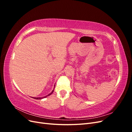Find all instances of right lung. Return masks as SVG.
<instances>
[{
  "instance_id": "add662e5",
  "label": "right lung",
  "mask_w": 132,
  "mask_h": 132,
  "mask_svg": "<svg viewBox=\"0 0 132 132\" xmlns=\"http://www.w3.org/2000/svg\"><path fill=\"white\" fill-rule=\"evenodd\" d=\"M53 91H54V90H53L52 91L51 93H50V94H48V95L46 96H44V97H32V98H35V99H36V100H39V99H42V98H45V97H47V96H48L51 95L52 94Z\"/></svg>"
}]
</instances>
